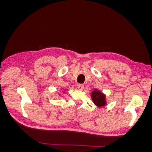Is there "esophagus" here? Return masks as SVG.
Returning a JSON list of instances; mask_svg holds the SVG:
<instances>
[{
  "label": "esophagus",
  "mask_w": 152,
  "mask_h": 152,
  "mask_svg": "<svg viewBox=\"0 0 152 152\" xmlns=\"http://www.w3.org/2000/svg\"><path fill=\"white\" fill-rule=\"evenodd\" d=\"M77 87H78V89H79V90H83V89L84 88V84H78Z\"/></svg>",
  "instance_id": "34e87169"
}]
</instances>
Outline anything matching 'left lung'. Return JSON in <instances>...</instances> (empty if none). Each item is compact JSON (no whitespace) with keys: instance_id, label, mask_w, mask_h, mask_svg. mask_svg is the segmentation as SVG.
I'll list each match as a JSON object with an SVG mask.
<instances>
[{"instance_id":"left-lung-1","label":"left lung","mask_w":152,"mask_h":152,"mask_svg":"<svg viewBox=\"0 0 152 152\" xmlns=\"http://www.w3.org/2000/svg\"><path fill=\"white\" fill-rule=\"evenodd\" d=\"M91 97L93 99L94 103L99 107H103L106 105L105 95L103 94L102 92L98 90H94L91 93Z\"/></svg>"}]
</instances>
